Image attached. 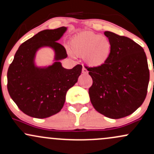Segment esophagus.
<instances>
[{
    "instance_id": "1",
    "label": "esophagus",
    "mask_w": 154,
    "mask_h": 154,
    "mask_svg": "<svg viewBox=\"0 0 154 154\" xmlns=\"http://www.w3.org/2000/svg\"><path fill=\"white\" fill-rule=\"evenodd\" d=\"M82 73L84 74V75H88V71L87 69H86L85 68L84 66L82 67Z\"/></svg>"
}]
</instances>
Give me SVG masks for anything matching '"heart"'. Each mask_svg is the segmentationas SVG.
I'll return each mask as SVG.
<instances>
[{
	"label": "heart",
	"mask_w": 154,
	"mask_h": 154,
	"mask_svg": "<svg viewBox=\"0 0 154 154\" xmlns=\"http://www.w3.org/2000/svg\"><path fill=\"white\" fill-rule=\"evenodd\" d=\"M74 55L83 56V60L91 67H101L109 61L112 44L109 38L92 32H83L75 35L70 42Z\"/></svg>",
	"instance_id": "heart-1"
}]
</instances>
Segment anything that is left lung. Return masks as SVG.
Listing matches in <instances>:
<instances>
[{
	"label": "left lung",
	"instance_id": "8db88e82",
	"mask_svg": "<svg viewBox=\"0 0 154 154\" xmlns=\"http://www.w3.org/2000/svg\"><path fill=\"white\" fill-rule=\"evenodd\" d=\"M112 44L109 61L101 67H88L93 79L90 99L100 114L111 119L130 115L147 94L149 69L143 48L130 38L106 31Z\"/></svg>",
	"mask_w": 154,
	"mask_h": 154
}]
</instances>
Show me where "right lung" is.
Listing matches in <instances>:
<instances>
[{"label":"right lung","mask_w":154,"mask_h":154,"mask_svg":"<svg viewBox=\"0 0 154 154\" xmlns=\"http://www.w3.org/2000/svg\"><path fill=\"white\" fill-rule=\"evenodd\" d=\"M66 30L67 27L61 26L38 32L19 46L8 67V93L26 115L43 119L59 113L65 103L66 92L81 75V65L68 69L61 63L67 54L58 41ZM43 47L51 48L54 53L53 63L48 66H38L35 61L36 53Z\"/></svg>","instance_id":"1"}]
</instances>
